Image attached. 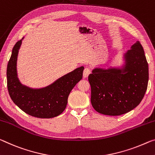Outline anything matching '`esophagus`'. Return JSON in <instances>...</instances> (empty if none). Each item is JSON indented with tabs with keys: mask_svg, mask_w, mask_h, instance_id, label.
<instances>
[{
	"mask_svg": "<svg viewBox=\"0 0 155 155\" xmlns=\"http://www.w3.org/2000/svg\"><path fill=\"white\" fill-rule=\"evenodd\" d=\"M90 73V70L88 68H85L83 70V77L87 78Z\"/></svg>",
	"mask_w": 155,
	"mask_h": 155,
	"instance_id": "esophagus-1",
	"label": "esophagus"
}]
</instances>
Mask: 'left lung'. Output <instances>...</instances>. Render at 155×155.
Returning a JSON list of instances; mask_svg holds the SVG:
<instances>
[{
  "mask_svg": "<svg viewBox=\"0 0 155 155\" xmlns=\"http://www.w3.org/2000/svg\"><path fill=\"white\" fill-rule=\"evenodd\" d=\"M125 56L126 64L122 70L95 68L88 77L91 104L101 114H126L141 103L146 92L148 64L141 43L137 41Z\"/></svg>",
  "mask_w": 155,
  "mask_h": 155,
  "instance_id": "1",
  "label": "left lung"
}]
</instances>
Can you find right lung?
<instances>
[{"mask_svg": "<svg viewBox=\"0 0 155 155\" xmlns=\"http://www.w3.org/2000/svg\"><path fill=\"white\" fill-rule=\"evenodd\" d=\"M22 41H17L12 49L7 64V89L12 100L19 108L31 116L50 119L64 111L68 96L73 87L82 79L83 67L63 76L45 88L32 90L22 85L17 78L16 61Z\"/></svg>", "mask_w": 155, "mask_h": 155, "instance_id": "obj_1", "label": "right lung"}]
</instances>
